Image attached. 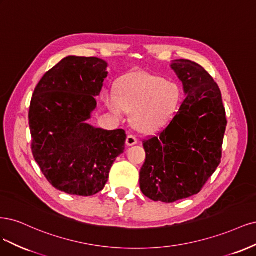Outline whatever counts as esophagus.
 I'll list each match as a JSON object with an SVG mask.
<instances>
[{"label": "esophagus", "mask_w": 256, "mask_h": 256, "mask_svg": "<svg viewBox=\"0 0 256 256\" xmlns=\"http://www.w3.org/2000/svg\"><path fill=\"white\" fill-rule=\"evenodd\" d=\"M138 142V138L135 136V135H128V138H126V144L128 146H134V144H136Z\"/></svg>", "instance_id": "1"}]
</instances>
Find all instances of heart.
Here are the masks:
<instances>
[{"label":"heart","mask_w":256,"mask_h":256,"mask_svg":"<svg viewBox=\"0 0 256 256\" xmlns=\"http://www.w3.org/2000/svg\"><path fill=\"white\" fill-rule=\"evenodd\" d=\"M106 106L117 116L132 112V121L142 130L162 126L174 114L180 89L170 80L146 73H130L118 84V94L114 89L103 92Z\"/></svg>","instance_id":"obj_1"}]
</instances>
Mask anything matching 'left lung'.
<instances>
[{"label":"left lung","mask_w":256,"mask_h":256,"mask_svg":"<svg viewBox=\"0 0 256 256\" xmlns=\"http://www.w3.org/2000/svg\"><path fill=\"white\" fill-rule=\"evenodd\" d=\"M171 69L186 98L166 128L144 140L139 173L142 194L164 203L201 192L221 162L228 123L220 89L208 71L187 60H173Z\"/></svg>","instance_id":"left-lung-1"}]
</instances>
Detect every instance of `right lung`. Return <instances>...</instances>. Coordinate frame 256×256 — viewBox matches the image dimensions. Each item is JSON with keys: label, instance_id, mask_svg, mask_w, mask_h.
I'll list each match as a JSON object with an SVG mask.
<instances>
[{"label": "right lung", "instance_id": "right-lung-1", "mask_svg": "<svg viewBox=\"0 0 256 256\" xmlns=\"http://www.w3.org/2000/svg\"><path fill=\"white\" fill-rule=\"evenodd\" d=\"M107 62L68 56L48 70L32 96V152L53 187L69 194H98L126 148L124 130H106L86 121L96 110Z\"/></svg>", "mask_w": 256, "mask_h": 256}]
</instances>
